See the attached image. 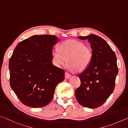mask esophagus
<instances>
[{
    "mask_svg": "<svg viewBox=\"0 0 128 128\" xmlns=\"http://www.w3.org/2000/svg\"><path fill=\"white\" fill-rule=\"evenodd\" d=\"M71 77V74H69V73H68V72H66L65 73V77H66V79H68V78H70Z\"/></svg>",
    "mask_w": 128,
    "mask_h": 128,
    "instance_id": "1",
    "label": "esophagus"
}]
</instances>
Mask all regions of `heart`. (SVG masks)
Listing matches in <instances>:
<instances>
[{
  "label": "heart",
  "mask_w": 128,
  "mask_h": 128,
  "mask_svg": "<svg viewBox=\"0 0 128 128\" xmlns=\"http://www.w3.org/2000/svg\"><path fill=\"white\" fill-rule=\"evenodd\" d=\"M53 62L61 67L66 62V67L70 71L78 72L85 70L92 63L93 51L92 47L76 40H67L60 43L59 48L54 47L52 50Z\"/></svg>",
  "instance_id": "obj_1"
}]
</instances>
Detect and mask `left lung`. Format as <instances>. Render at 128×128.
<instances>
[{
	"mask_svg": "<svg viewBox=\"0 0 128 128\" xmlns=\"http://www.w3.org/2000/svg\"><path fill=\"white\" fill-rule=\"evenodd\" d=\"M78 38L88 41L94 56L90 66L78 75L81 85L75 91L76 98L84 107L95 108L102 105L114 92L118 73L116 56L106 41L98 36Z\"/></svg>",
	"mask_w": 128,
	"mask_h": 128,
	"instance_id": "obj_1",
	"label": "left lung"
}]
</instances>
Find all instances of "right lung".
<instances>
[{
    "label": "right lung",
    "mask_w": 128,
    "mask_h": 128,
    "mask_svg": "<svg viewBox=\"0 0 128 128\" xmlns=\"http://www.w3.org/2000/svg\"><path fill=\"white\" fill-rule=\"evenodd\" d=\"M55 36L35 35L21 41L9 62L10 85L24 104L44 107L53 98L56 85L64 81V70L52 64Z\"/></svg>",
    "instance_id": "right-lung-1"
}]
</instances>
